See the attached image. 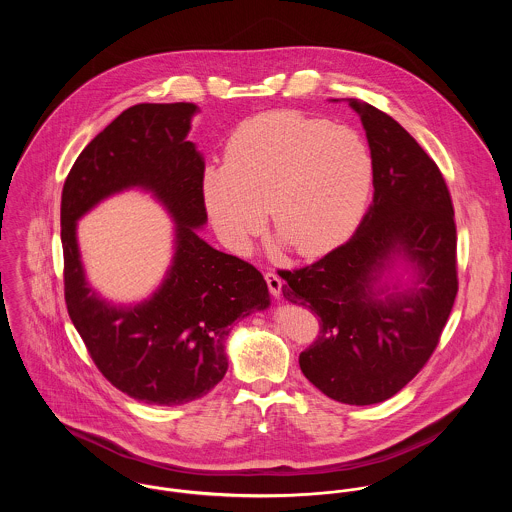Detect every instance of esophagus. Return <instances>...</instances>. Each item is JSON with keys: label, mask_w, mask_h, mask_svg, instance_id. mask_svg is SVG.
I'll list each match as a JSON object with an SVG mask.
<instances>
[{"label": "esophagus", "mask_w": 512, "mask_h": 512, "mask_svg": "<svg viewBox=\"0 0 512 512\" xmlns=\"http://www.w3.org/2000/svg\"><path fill=\"white\" fill-rule=\"evenodd\" d=\"M266 282H268V288H270V292L274 297H280L282 295V286H284V282H282V278L274 272V270H270V272H266Z\"/></svg>", "instance_id": "esophagus-1"}]
</instances>
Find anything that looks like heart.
I'll use <instances>...</instances> for the list:
<instances>
[{
	"label": "heart",
	"instance_id": "1",
	"mask_svg": "<svg viewBox=\"0 0 512 512\" xmlns=\"http://www.w3.org/2000/svg\"><path fill=\"white\" fill-rule=\"evenodd\" d=\"M374 161L363 136L295 110L242 122L226 163L203 173V201L224 244L246 252L266 222L301 256L339 246L365 215Z\"/></svg>",
	"mask_w": 512,
	"mask_h": 512
}]
</instances>
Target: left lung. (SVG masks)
Here are the masks:
<instances>
[{
    "label": "left lung",
    "instance_id": "obj_1",
    "mask_svg": "<svg viewBox=\"0 0 512 512\" xmlns=\"http://www.w3.org/2000/svg\"><path fill=\"white\" fill-rule=\"evenodd\" d=\"M374 161L372 205L357 232L311 266L280 270L282 292L319 317L299 355L305 378L353 406L400 392L432 357L457 295V232L436 161L388 114L349 98ZM415 274L390 293L379 278L394 261Z\"/></svg>",
    "mask_w": 512,
    "mask_h": 512
}]
</instances>
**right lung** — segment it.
Returning <instances> with one entry per match:
<instances>
[{
  "mask_svg": "<svg viewBox=\"0 0 512 512\" xmlns=\"http://www.w3.org/2000/svg\"><path fill=\"white\" fill-rule=\"evenodd\" d=\"M191 102L136 104L82 149L61 197L65 301L94 365L118 390L155 406L205 396L226 374L224 341L236 319L270 305L264 276L199 234L207 222L205 161L187 142ZM140 186L176 220V254L162 286L136 306H114L85 282L75 222L100 200Z\"/></svg>",
  "mask_w": 512,
  "mask_h": 512,
  "instance_id": "1",
  "label": "right lung"
}]
</instances>
